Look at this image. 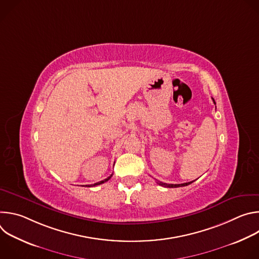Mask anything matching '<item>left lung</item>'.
Listing matches in <instances>:
<instances>
[{"label": "left lung", "instance_id": "left-lung-1", "mask_svg": "<svg viewBox=\"0 0 259 259\" xmlns=\"http://www.w3.org/2000/svg\"><path fill=\"white\" fill-rule=\"evenodd\" d=\"M213 101H214V99H213ZM214 104H215V101H214ZM192 182H194V181L181 183V184H169V183H164V182H160V181L158 183L160 184V186L165 187V188H180V187H187V186H189V184H191Z\"/></svg>", "mask_w": 259, "mask_h": 259}]
</instances>
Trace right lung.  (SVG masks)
<instances>
[{
    "mask_svg": "<svg viewBox=\"0 0 259 259\" xmlns=\"http://www.w3.org/2000/svg\"><path fill=\"white\" fill-rule=\"evenodd\" d=\"M112 175H113V174H112ZM112 175L108 176L107 178H105V179H103V180H101V181H99V182H96V183H94V184H91V186H89V187H95V186H99V184H101V183H104L105 181H107L108 179H110V177H112Z\"/></svg>",
    "mask_w": 259,
    "mask_h": 259,
    "instance_id": "right-lung-1",
    "label": "right lung"
}]
</instances>
